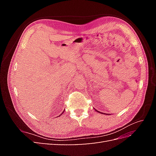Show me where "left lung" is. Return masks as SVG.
Listing matches in <instances>:
<instances>
[{"label": "left lung", "mask_w": 156, "mask_h": 156, "mask_svg": "<svg viewBox=\"0 0 156 156\" xmlns=\"http://www.w3.org/2000/svg\"><path fill=\"white\" fill-rule=\"evenodd\" d=\"M94 110H95V111H96V112H100V113H101V114H103V115H104V113H103V112H100V111H97L96 109H95V108H94Z\"/></svg>", "instance_id": "left-lung-1"}]
</instances>
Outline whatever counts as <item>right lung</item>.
Returning a JSON list of instances; mask_svg holds the SVG:
<instances>
[{"mask_svg": "<svg viewBox=\"0 0 156 156\" xmlns=\"http://www.w3.org/2000/svg\"><path fill=\"white\" fill-rule=\"evenodd\" d=\"M63 112H62V113H63ZM61 115H62V114H61Z\"/></svg>", "mask_w": 156, "mask_h": 156, "instance_id": "add662e5", "label": "right lung"}]
</instances>
